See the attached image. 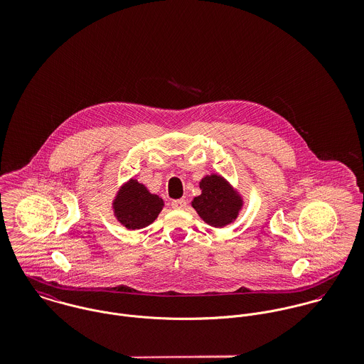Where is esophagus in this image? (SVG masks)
I'll list each match as a JSON object with an SVG mask.
<instances>
[{"label":"esophagus","mask_w":364,"mask_h":364,"mask_svg":"<svg viewBox=\"0 0 364 364\" xmlns=\"http://www.w3.org/2000/svg\"><path fill=\"white\" fill-rule=\"evenodd\" d=\"M186 205L188 203L185 199H176V200H172V203H171V206L175 210H182V208H186Z\"/></svg>","instance_id":"obj_1"}]
</instances>
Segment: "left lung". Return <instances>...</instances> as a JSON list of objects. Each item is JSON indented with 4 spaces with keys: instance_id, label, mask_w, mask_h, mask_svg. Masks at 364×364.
<instances>
[{
    "instance_id": "8db88e82",
    "label": "left lung",
    "mask_w": 364,
    "mask_h": 364,
    "mask_svg": "<svg viewBox=\"0 0 364 364\" xmlns=\"http://www.w3.org/2000/svg\"><path fill=\"white\" fill-rule=\"evenodd\" d=\"M199 186L202 195L192 200V208L208 225L221 228L238 217L244 205L242 198L223 176L206 175Z\"/></svg>"
}]
</instances>
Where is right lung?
<instances>
[{
    "label": "right lung",
    "instance_id": "obj_1",
    "mask_svg": "<svg viewBox=\"0 0 364 364\" xmlns=\"http://www.w3.org/2000/svg\"><path fill=\"white\" fill-rule=\"evenodd\" d=\"M112 208L122 225L129 230H140L154 223L164 208V200L150 193L137 179H130L116 193Z\"/></svg>",
    "mask_w": 364,
    "mask_h": 364
}]
</instances>
